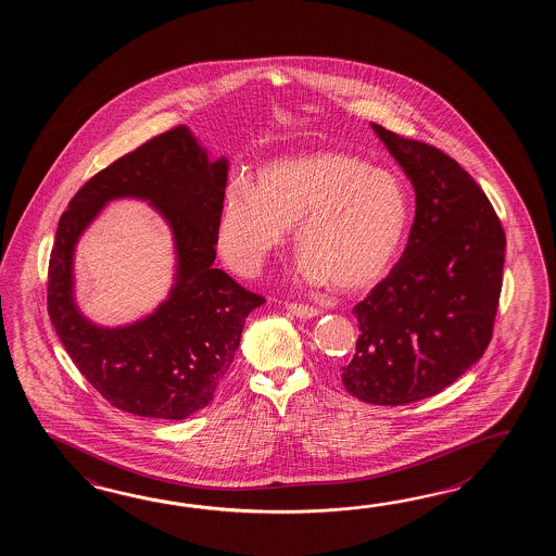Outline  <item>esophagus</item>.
<instances>
[{
    "instance_id": "obj_1",
    "label": "esophagus",
    "mask_w": 556,
    "mask_h": 556,
    "mask_svg": "<svg viewBox=\"0 0 556 556\" xmlns=\"http://www.w3.org/2000/svg\"><path fill=\"white\" fill-rule=\"evenodd\" d=\"M288 314H292L294 318L309 319L318 316V309L312 306H304V304H286Z\"/></svg>"
}]
</instances>
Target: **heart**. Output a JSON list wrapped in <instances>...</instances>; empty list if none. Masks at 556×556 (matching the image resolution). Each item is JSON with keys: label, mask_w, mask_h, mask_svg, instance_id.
<instances>
[{"label": "heart", "mask_w": 556, "mask_h": 556, "mask_svg": "<svg viewBox=\"0 0 556 556\" xmlns=\"http://www.w3.org/2000/svg\"><path fill=\"white\" fill-rule=\"evenodd\" d=\"M407 223V192L393 173L352 154H295L262 166L254 185L228 187L218 250L238 273H258L295 225L302 280L357 292L388 273Z\"/></svg>", "instance_id": "obj_1"}]
</instances>
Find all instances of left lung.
<instances>
[{
  "instance_id": "obj_1",
  "label": "left lung",
  "mask_w": 556,
  "mask_h": 556,
  "mask_svg": "<svg viewBox=\"0 0 556 556\" xmlns=\"http://www.w3.org/2000/svg\"><path fill=\"white\" fill-rule=\"evenodd\" d=\"M415 190L402 258L354 307L362 336L342 367L345 390L376 405L419 402L483 357L495 321L505 232L457 161L371 123Z\"/></svg>"
}]
</instances>
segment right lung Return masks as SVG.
<instances>
[{
	"label": "right lung",
	"instance_id": "obj_1",
	"mask_svg": "<svg viewBox=\"0 0 556 556\" xmlns=\"http://www.w3.org/2000/svg\"><path fill=\"white\" fill-rule=\"evenodd\" d=\"M228 159L185 125L121 156L87 180L61 216L51 250L48 312L75 366L121 412L180 421L213 402L237 354L244 319L264 304L214 268ZM117 198L149 201L174 235L176 276L167 300L132 325L99 327L76 306L78 238Z\"/></svg>",
	"mask_w": 556,
	"mask_h": 556
}]
</instances>
